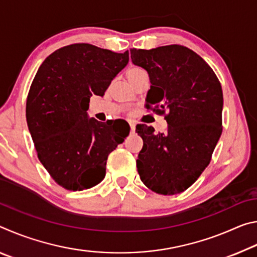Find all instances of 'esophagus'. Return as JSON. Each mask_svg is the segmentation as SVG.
Masks as SVG:
<instances>
[{"label":"esophagus","instance_id":"34e87169","mask_svg":"<svg viewBox=\"0 0 257 257\" xmlns=\"http://www.w3.org/2000/svg\"><path fill=\"white\" fill-rule=\"evenodd\" d=\"M135 129H136V124H135V122H130V132L132 133H134L135 132Z\"/></svg>","mask_w":257,"mask_h":257}]
</instances>
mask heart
I'll return each mask as SVG.
<instances>
[{"label": "heart", "mask_w": 257, "mask_h": 257, "mask_svg": "<svg viewBox=\"0 0 257 257\" xmlns=\"http://www.w3.org/2000/svg\"><path fill=\"white\" fill-rule=\"evenodd\" d=\"M143 75H146V72L143 70L142 68L136 67V66L129 67L127 69V71H125V78H127V80L130 82V84Z\"/></svg>", "instance_id": "1"}]
</instances>
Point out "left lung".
Wrapping results in <instances>:
<instances>
[{
  "instance_id": "left-lung-1",
  "label": "left lung",
  "mask_w": 257,
  "mask_h": 257,
  "mask_svg": "<svg viewBox=\"0 0 257 257\" xmlns=\"http://www.w3.org/2000/svg\"><path fill=\"white\" fill-rule=\"evenodd\" d=\"M130 56L150 76L146 107L164 114L168 122L167 132L159 134L146 124L136 125L144 142L136 161L139 177L155 193L179 194L210 164L222 134L221 84L212 68L188 47L132 49Z\"/></svg>"
}]
</instances>
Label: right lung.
Listing matches in <instances>:
<instances>
[{
  "mask_svg": "<svg viewBox=\"0 0 257 257\" xmlns=\"http://www.w3.org/2000/svg\"><path fill=\"white\" fill-rule=\"evenodd\" d=\"M128 52L71 44L47 56L30 86L26 118L41 163L68 190L92 188L105 177L108 154L129 135L112 121L88 118L93 95L103 96L127 66Z\"/></svg>",
  "mask_w": 257,
  "mask_h": 257,
  "instance_id": "add662e5",
  "label": "right lung"
}]
</instances>
